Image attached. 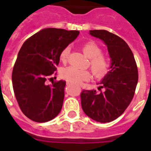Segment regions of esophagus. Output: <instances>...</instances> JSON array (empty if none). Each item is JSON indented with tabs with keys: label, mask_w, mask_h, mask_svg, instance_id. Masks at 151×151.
Returning <instances> with one entry per match:
<instances>
[{
	"label": "esophagus",
	"mask_w": 151,
	"mask_h": 151,
	"mask_svg": "<svg viewBox=\"0 0 151 151\" xmlns=\"http://www.w3.org/2000/svg\"><path fill=\"white\" fill-rule=\"evenodd\" d=\"M70 85V83L68 82V81H67V82H66V85H67V86H68V85Z\"/></svg>",
	"instance_id": "obj_1"
}]
</instances>
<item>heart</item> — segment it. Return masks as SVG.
Segmentation results:
<instances>
[{
    "instance_id": "b5f03b06",
    "label": "heart",
    "mask_w": 151,
    "mask_h": 151,
    "mask_svg": "<svg viewBox=\"0 0 151 151\" xmlns=\"http://www.w3.org/2000/svg\"><path fill=\"white\" fill-rule=\"evenodd\" d=\"M82 51L85 55L90 58V66L94 76L98 79L104 78L110 71V61L107 56L102 53V48L94 41H88L83 45ZM70 48L66 47L60 52L59 58L63 63L67 61ZM60 75L64 80L72 84H78L84 81L89 80L91 73L87 70H80L73 66L63 68Z\"/></svg>"
}]
</instances>
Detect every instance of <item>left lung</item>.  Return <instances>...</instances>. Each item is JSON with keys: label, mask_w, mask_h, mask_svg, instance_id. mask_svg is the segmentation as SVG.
Wrapping results in <instances>:
<instances>
[{"label": "left lung", "mask_w": 151, "mask_h": 151, "mask_svg": "<svg viewBox=\"0 0 151 151\" xmlns=\"http://www.w3.org/2000/svg\"><path fill=\"white\" fill-rule=\"evenodd\" d=\"M90 34L107 46L111 66L98 88H104V92L83 90L81 106L92 119L106 123L120 117L132 100L138 82V69L133 53L120 37L104 29L90 30Z\"/></svg>", "instance_id": "left-lung-1"}]
</instances>
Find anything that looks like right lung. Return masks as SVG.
<instances>
[{
	"label": "right lung",
	"mask_w": 151,
	"mask_h": 151,
	"mask_svg": "<svg viewBox=\"0 0 151 151\" xmlns=\"http://www.w3.org/2000/svg\"><path fill=\"white\" fill-rule=\"evenodd\" d=\"M78 30L46 28L34 34L20 48L12 70V86L22 112L32 121L47 122L59 114L65 81H46L56 70L59 55L77 38Z\"/></svg>",
	"instance_id": "add662e5"
}]
</instances>
